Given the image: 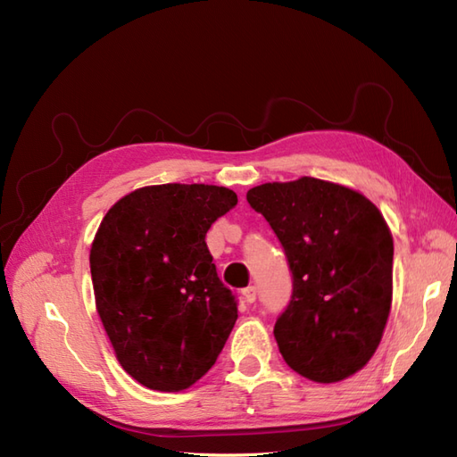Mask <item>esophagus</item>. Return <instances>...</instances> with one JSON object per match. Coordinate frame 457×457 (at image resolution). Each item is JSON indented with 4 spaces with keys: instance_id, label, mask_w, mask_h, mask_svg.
Returning a JSON list of instances; mask_svg holds the SVG:
<instances>
[{
    "instance_id": "esophagus-1",
    "label": "esophagus",
    "mask_w": 457,
    "mask_h": 457,
    "mask_svg": "<svg viewBox=\"0 0 457 457\" xmlns=\"http://www.w3.org/2000/svg\"><path fill=\"white\" fill-rule=\"evenodd\" d=\"M242 295L245 299V303H255L257 299V287L255 286H247L242 289Z\"/></svg>"
}]
</instances>
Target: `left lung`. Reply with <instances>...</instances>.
<instances>
[{
    "mask_svg": "<svg viewBox=\"0 0 457 457\" xmlns=\"http://www.w3.org/2000/svg\"><path fill=\"white\" fill-rule=\"evenodd\" d=\"M292 272L274 337L299 376L336 383L362 370L381 341L393 299V237L358 192L303 177L247 190Z\"/></svg>",
    "mask_w": 457,
    "mask_h": 457,
    "instance_id": "obj_1",
    "label": "left lung"
}]
</instances>
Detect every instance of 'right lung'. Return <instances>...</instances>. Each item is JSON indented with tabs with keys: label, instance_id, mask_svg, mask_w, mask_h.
Instances as JSON below:
<instances>
[{
	"label": "right lung",
	"instance_id": "obj_1",
	"mask_svg": "<svg viewBox=\"0 0 457 457\" xmlns=\"http://www.w3.org/2000/svg\"><path fill=\"white\" fill-rule=\"evenodd\" d=\"M237 204L225 187H145L110 207L95 234L96 312L121 368L148 389H187L225 347L238 301L205 234Z\"/></svg>",
	"mask_w": 457,
	"mask_h": 457
}]
</instances>
